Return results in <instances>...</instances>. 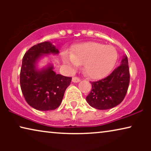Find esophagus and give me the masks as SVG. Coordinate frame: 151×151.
<instances>
[{
	"mask_svg": "<svg viewBox=\"0 0 151 151\" xmlns=\"http://www.w3.org/2000/svg\"><path fill=\"white\" fill-rule=\"evenodd\" d=\"M80 81V79L77 77H73V78H72V82H74V83H77V82H79Z\"/></svg>",
	"mask_w": 151,
	"mask_h": 151,
	"instance_id": "1",
	"label": "esophagus"
}]
</instances>
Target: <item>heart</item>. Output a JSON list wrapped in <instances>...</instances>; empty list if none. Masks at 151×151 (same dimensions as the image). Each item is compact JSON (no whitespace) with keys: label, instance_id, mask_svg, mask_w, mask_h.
<instances>
[{"label":"heart","instance_id":"b5f03b06","mask_svg":"<svg viewBox=\"0 0 151 151\" xmlns=\"http://www.w3.org/2000/svg\"><path fill=\"white\" fill-rule=\"evenodd\" d=\"M117 50L111 45L87 42L76 45L71 53H63V62L71 69L84 64V70L88 78L99 80L110 73L117 60Z\"/></svg>","mask_w":151,"mask_h":151}]
</instances>
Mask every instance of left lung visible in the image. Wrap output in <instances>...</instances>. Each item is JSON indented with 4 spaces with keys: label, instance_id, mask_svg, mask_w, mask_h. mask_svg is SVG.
<instances>
[{
    "label": "left lung",
    "instance_id": "left-lung-1",
    "mask_svg": "<svg viewBox=\"0 0 151 151\" xmlns=\"http://www.w3.org/2000/svg\"><path fill=\"white\" fill-rule=\"evenodd\" d=\"M130 82L129 62L124 55L120 65L109 76L91 82L92 89L86 97L88 104L99 110H107L117 106L127 94Z\"/></svg>",
    "mask_w": 151,
    "mask_h": 151
}]
</instances>
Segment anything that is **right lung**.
<instances>
[{"label":"right lung","instance_id":"right-lung-1","mask_svg":"<svg viewBox=\"0 0 151 151\" xmlns=\"http://www.w3.org/2000/svg\"><path fill=\"white\" fill-rule=\"evenodd\" d=\"M52 42L46 41L29 49L22 62L20 88L29 105L38 111L55 110L60 105L71 78L57 74L51 63L40 67L38 63L45 56L58 55Z\"/></svg>","mask_w":151,"mask_h":151}]
</instances>
